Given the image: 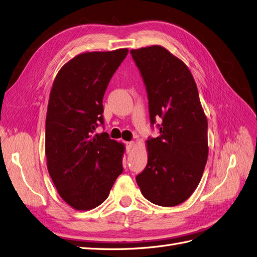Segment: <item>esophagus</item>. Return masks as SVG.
<instances>
[{
    "label": "esophagus",
    "mask_w": 257,
    "mask_h": 257,
    "mask_svg": "<svg viewBox=\"0 0 257 257\" xmlns=\"http://www.w3.org/2000/svg\"><path fill=\"white\" fill-rule=\"evenodd\" d=\"M134 147H135V143H133V141H130V143H126V151H127V153L131 152L132 150L134 149Z\"/></svg>",
    "instance_id": "34e87169"
}]
</instances>
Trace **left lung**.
Returning <instances> with one entry per match:
<instances>
[{"instance_id":"obj_1","label":"left lung","mask_w":257,"mask_h":257,"mask_svg":"<svg viewBox=\"0 0 257 257\" xmlns=\"http://www.w3.org/2000/svg\"><path fill=\"white\" fill-rule=\"evenodd\" d=\"M147 88L150 120L161 136L147 140L148 164L136 176L143 196L161 206L187 200L207 162V118L184 61L161 46L131 50Z\"/></svg>"}]
</instances>
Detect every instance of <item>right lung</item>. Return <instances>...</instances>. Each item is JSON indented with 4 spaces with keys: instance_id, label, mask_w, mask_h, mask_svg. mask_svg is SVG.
Returning <instances> with one entry per match:
<instances>
[{
    "instance_id": "right-lung-1",
    "label": "right lung",
    "mask_w": 257,
    "mask_h": 257,
    "mask_svg": "<svg viewBox=\"0 0 257 257\" xmlns=\"http://www.w3.org/2000/svg\"><path fill=\"white\" fill-rule=\"evenodd\" d=\"M127 53H82L61 67L53 82L46 119L47 167L61 199L76 210L102 204L123 171L124 145L94 131L104 122L106 88Z\"/></svg>"
}]
</instances>
